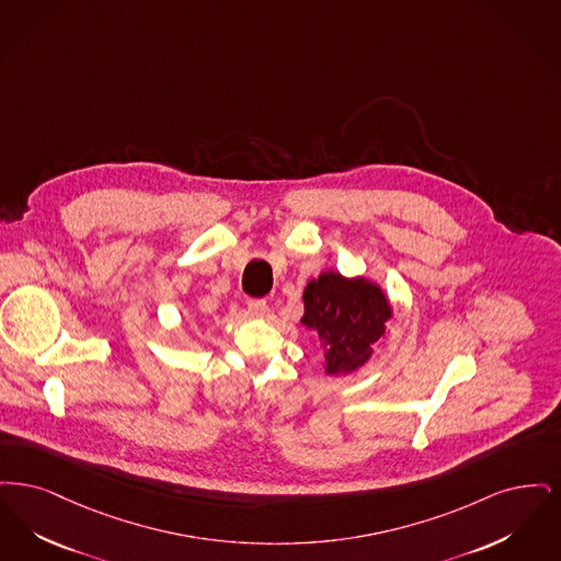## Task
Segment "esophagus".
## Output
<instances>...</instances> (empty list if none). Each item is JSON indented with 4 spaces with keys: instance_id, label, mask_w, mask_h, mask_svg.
Wrapping results in <instances>:
<instances>
[{
    "instance_id": "34e87169",
    "label": "esophagus",
    "mask_w": 561,
    "mask_h": 561,
    "mask_svg": "<svg viewBox=\"0 0 561 561\" xmlns=\"http://www.w3.org/2000/svg\"><path fill=\"white\" fill-rule=\"evenodd\" d=\"M247 308H249V312H251L253 317H264V314L268 312L266 299H249V301H247Z\"/></svg>"
}]
</instances>
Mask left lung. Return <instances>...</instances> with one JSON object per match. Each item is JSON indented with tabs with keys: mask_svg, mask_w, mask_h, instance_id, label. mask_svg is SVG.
I'll return each mask as SVG.
<instances>
[{
	"mask_svg": "<svg viewBox=\"0 0 561 561\" xmlns=\"http://www.w3.org/2000/svg\"><path fill=\"white\" fill-rule=\"evenodd\" d=\"M390 318L386 293L366 278H345L329 270L304 289L301 324L317 331L329 375H347L368 363Z\"/></svg>",
	"mask_w": 561,
	"mask_h": 561,
	"instance_id": "8db88e82",
	"label": "left lung"
}]
</instances>
